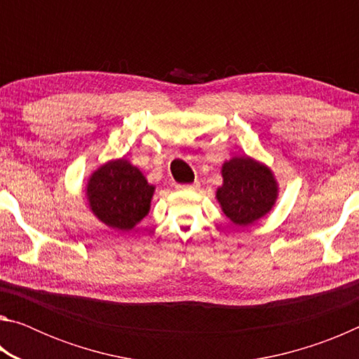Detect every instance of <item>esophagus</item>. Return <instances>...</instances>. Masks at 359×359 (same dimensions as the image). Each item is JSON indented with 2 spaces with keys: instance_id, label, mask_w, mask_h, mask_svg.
<instances>
[{
  "instance_id": "esophagus-1",
  "label": "esophagus",
  "mask_w": 359,
  "mask_h": 359,
  "mask_svg": "<svg viewBox=\"0 0 359 359\" xmlns=\"http://www.w3.org/2000/svg\"><path fill=\"white\" fill-rule=\"evenodd\" d=\"M198 187H199V182H194V184H190V185H180L179 188H184V190H196Z\"/></svg>"
}]
</instances>
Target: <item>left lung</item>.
Masks as SVG:
<instances>
[{
  "instance_id": "1",
  "label": "left lung",
  "mask_w": 359,
  "mask_h": 359,
  "mask_svg": "<svg viewBox=\"0 0 359 359\" xmlns=\"http://www.w3.org/2000/svg\"><path fill=\"white\" fill-rule=\"evenodd\" d=\"M223 184L215 198L223 214L238 226H248L269 214L278 198L274 172L252 156H233L222 166Z\"/></svg>"
}]
</instances>
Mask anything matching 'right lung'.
<instances>
[{
    "mask_svg": "<svg viewBox=\"0 0 359 359\" xmlns=\"http://www.w3.org/2000/svg\"><path fill=\"white\" fill-rule=\"evenodd\" d=\"M87 203L93 215L115 231H130L149 214L155 187L125 158L111 160L88 177Z\"/></svg>",
    "mask_w": 359,
    "mask_h": 359,
    "instance_id": "1",
    "label": "right lung"
}]
</instances>
